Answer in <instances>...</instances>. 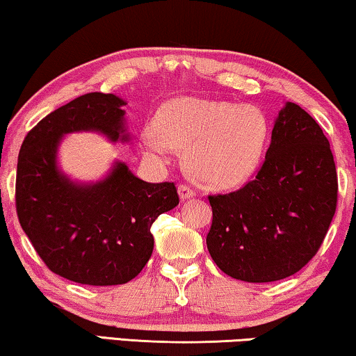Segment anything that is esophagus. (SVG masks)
<instances>
[{
	"mask_svg": "<svg viewBox=\"0 0 356 356\" xmlns=\"http://www.w3.org/2000/svg\"><path fill=\"white\" fill-rule=\"evenodd\" d=\"M195 190L193 188H190L188 185H185V184H182V185H179V197H180V200H188V198H193L195 197Z\"/></svg>",
	"mask_w": 356,
	"mask_h": 356,
	"instance_id": "obj_1",
	"label": "esophagus"
}]
</instances>
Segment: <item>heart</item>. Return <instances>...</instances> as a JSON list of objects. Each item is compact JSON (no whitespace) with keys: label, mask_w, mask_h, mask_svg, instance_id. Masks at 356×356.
<instances>
[{"label":"heart","mask_w":356,"mask_h":356,"mask_svg":"<svg viewBox=\"0 0 356 356\" xmlns=\"http://www.w3.org/2000/svg\"><path fill=\"white\" fill-rule=\"evenodd\" d=\"M268 119L252 104L182 97L164 104L156 127L143 134L147 152L164 159L177 148L187 149L193 177L213 188H232L253 176L268 142Z\"/></svg>","instance_id":"heart-1"}]
</instances>
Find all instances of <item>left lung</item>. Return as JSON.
Here are the masks:
<instances>
[{
  "mask_svg": "<svg viewBox=\"0 0 356 356\" xmlns=\"http://www.w3.org/2000/svg\"><path fill=\"white\" fill-rule=\"evenodd\" d=\"M208 252L227 276L273 282L298 273L321 247L337 207V172L319 124L285 103L257 179L209 197Z\"/></svg>",
  "mask_w": 356,
  "mask_h": 356,
  "instance_id": "left-lung-1",
  "label": "left lung"
}]
</instances>
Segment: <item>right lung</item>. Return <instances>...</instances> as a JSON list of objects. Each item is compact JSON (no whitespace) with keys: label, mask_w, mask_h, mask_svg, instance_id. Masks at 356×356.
<instances>
[{"label":"right lung","mask_w":356,"mask_h":356,"mask_svg":"<svg viewBox=\"0 0 356 356\" xmlns=\"http://www.w3.org/2000/svg\"><path fill=\"white\" fill-rule=\"evenodd\" d=\"M126 99L87 93L49 113L27 134L17 159L19 222L44 264L87 285L132 280L153 253L149 227L179 204L172 182L149 184L122 161L98 182H77L58 166L63 137L97 132L126 143Z\"/></svg>","instance_id":"add662e5"}]
</instances>
